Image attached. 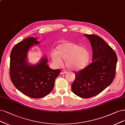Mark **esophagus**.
<instances>
[{
  "label": "esophagus",
  "instance_id": "esophagus-1",
  "mask_svg": "<svg viewBox=\"0 0 125 125\" xmlns=\"http://www.w3.org/2000/svg\"><path fill=\"white\" fill-rule=\"evenodd\" d=\"M67 73V71H66L65 70H62L61 72V74L62 75H64V74H65V73Z\"/></svg>",
  "mask_w": 125,
  "mask_h": 125
}]
</instances>
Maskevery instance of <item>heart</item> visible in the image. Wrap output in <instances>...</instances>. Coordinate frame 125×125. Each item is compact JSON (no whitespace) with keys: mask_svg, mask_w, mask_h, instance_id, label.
I'll use <instances>...</instances> for the list:
<instances>
[{"mask_svg":"<svg viewBox=\"0 0 125 125\" xmlns=\"http://www.w3.org/2000/svg\"><path fill=\"white\" fill-rule=\"evenodd\" d=\"M53 61L58 65L65 60L66 66L71 70L79 71L84 68L90 59L89 51L74 43H64L59 45L52 54Z\"/></svg>","mask_w":125,"mask_h":125,"instance_id":"1","label":"heart"}]
</instances>
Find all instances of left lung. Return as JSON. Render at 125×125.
<instances>
[{"label": "left lung", "mask_w": 125, "mask_h": 125, "mask_svg": "<svg viewBox=\"0 0 125 125\" xmlns=\"http://www.w3.org/2000/svg\"><path fill=\"white\" fill-rule=\"evenodd\" d=\"M93 50L92 62L75 72L71 88L73 93L87 98L99 94L113 81L117 58L113 49L100 36L86 34Z\"/></svg>", "instance_id": "left-lung-1"}]
</instances>
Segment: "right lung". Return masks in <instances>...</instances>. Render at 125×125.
<instances>
[{"label": "right lung", "instance_id": "1", "mask_svg": "<svg viewBox=\"0 0 125 125\" xmlns=\"http://www.w3.org/2000/svg\"><path fill=\"white\" fill-rule=\"evenodd\" d=\"M36 38L30 37L14 46L11 52L10 76L13 84L22 93L34 98L48 95L54 85L60 70H52L43 58L35 65L27 62V52L32 46L39 44Z\"/></svg>", "mask_w": 125, "mask_h": 125}]
</instances>
